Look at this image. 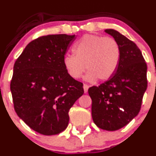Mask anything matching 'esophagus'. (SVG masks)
I'll return each instance as SVG.
<instances>
[{"instance_id":"esophagus-1","label":"esophagus","mask_w":156,"mask_h":156,"mask_svg":"<svg viewBox=\"0 0 156 156\" xmlns=\"http://www.w3.org/2000/svg\"><path fill=\"white\" fill-rule=\"evenodd\" d=\"M88 88H89V86H88V85H86V84L83 85V88H84V92H85V93H87Z\"/></svg>"}]
</instances>
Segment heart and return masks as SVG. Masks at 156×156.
<instances>
[{
	"instance_id": "obj_1",
	"label": "heart",
	"mask_w": 156,
	"mask_h": 156,
	"mask_svg": "<svg viewBox=\"0 0 156 156\" xmlns=\"http://www.w3.org/2000/svg\"><path fill=\"white\" fill-rule=\"evenodd\" d=\"M73 55H67L63 64L68 74L79 79L85 71V79L94 82L108 80L116 72L120 63V48L115 38L98 35H85L74 44Z\"/></svg>"
}]
</instances>
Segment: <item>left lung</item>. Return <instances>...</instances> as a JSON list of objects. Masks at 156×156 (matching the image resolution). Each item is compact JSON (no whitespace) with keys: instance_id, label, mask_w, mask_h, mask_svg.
I'll return each instance as SVG.
<instances>
[{"instance_id":"obj_1","label":"left lung","mask_w":156,"mask_h":156,"mask_svg":"<svg viewBox=\"0 0 156 156\" xmlns=\"http://www.w3.org/2000/svg\"><path fill=\"white\" fill-rule=\"evenodd\" d=\"M120 48V63L115 74L99 86H92L91 115L99 128L115 131L128 124L140 110L147 88V66L141 51L119 32L105 30Z\"/></svg>"}]
</instances>
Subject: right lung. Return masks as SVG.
Returning <instances> with one entry per match:
<instances>
[{"label": "right lung", "mask_w": 156, "mask_h": 156, "mask_svg": "<svg viewBox=\"0 0 156 156\" xmlns=\"http://www.w3.org/2000/svg\"><path fill=\"white\" fill-rule=\"evenodd\" d=\"M75 35H48L27 45L13 67L10 83L15 111L28 126L44 135L67 128L70 108L84 93L63 59Z\"/></svg>", "instance_id": "add662e5"}]
</instances>
